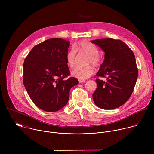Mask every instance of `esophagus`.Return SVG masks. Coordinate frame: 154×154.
<instances>
[{
	"instance_id": "34e87169",
	"label": "esophagus",
	"mask_w": 154,
	"mask_h": 154,
	"mask_svg": "<svg viewBox=\"0 0 154 154\" xmlns=\"http://www.w3.org/2000/svg\"><path fill=\"white\" fill-rule=\"evenodd\" d=\"M85 80H82V79H79V83H83L85 82Z\"/></svg>"
}]
</instances>
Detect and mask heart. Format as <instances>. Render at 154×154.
Listing matches in <instances>:
<instances>
[{
  "instance_id": "b5f03b06",
  "label": "heart",
  "mask_w": 154,
  "mask_h": 154,
  "mask_svg": "<svg viewBox=\"0 0 154 154\" xmlns=\"http://www.w3.org/2000/svg\"><path fill=\"white\" fill-rule=\"evenodd\" d=\"M76 53L88 55L86 63L98 66L101 63V58L98 54V49L93 44L86 40H82L73 45V49L66 55L68 66L73 68L76 63ZM94 73V69L91 65L83 67H77L72 71V75L79 79L85 80L90 77Z\"/></svg>"
}]
</instances>
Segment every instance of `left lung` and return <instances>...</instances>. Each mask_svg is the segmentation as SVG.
I'll return each mask as SVG.
<instances>
[{"label": "left lung", "mask_w": 154, "mask_h": 154, "mask_svg": "<svg viewBox=\"0 0 154 154\" xmlns=\"http://www.w3.org/2000/svg\"><path fill=\"white\" fill-rule=\"evenodd\" d=\"M91 42L105 52L103 63L96 75L97 88L93 94L94 103L104 109L117 108L131 96L138 77L134 52L123 41L112 38L98 39Z\"/></svg>", "instance_id": "8db88e82"}]
</instances>
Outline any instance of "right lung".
Here are the masks:
<instances>
[{"instance_id": "obj_1", "label": "right lung", "mask_w": 154, "mask_h": 154, "mask_svg": "<svg viewBox=\"0 0 154 154\" xmlns=\"http://www.w3.org/2000/svg\"><path fill=\"white\" fill-rule=\"evenodd\" d=\"M70 42L51 38L36 45L24 63L23 83L33 103L48 112L60 110L67 104L69 91L77 85L70 71L66 55Z\"/></svg>"}]
</instances>
